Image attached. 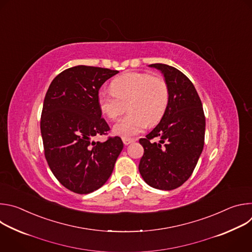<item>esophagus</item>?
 <instances>
[{
  "label": "esophagus",
  "mask_w": 252,
  "mask_h": 252,
  "mask_svg": "<svg viewBox=\"0 0 252 252\" xmlns=\"http://www.w3.org/2000/svg\"><path fill=\"white\" fill-rule=\"evenodd\" d=\"M123 141H124V143H125L126 146H128L129 143H131V142L134 141V139H133V138H126V137H123Z\"/></svg>",
  "instance_id": "obj_1"
}]
</instances>
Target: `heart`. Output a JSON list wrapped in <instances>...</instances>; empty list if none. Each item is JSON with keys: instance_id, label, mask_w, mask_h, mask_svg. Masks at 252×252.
<instances>
[{"instance_id": "obj_1", "label": "heart", "mask_w": 252, "mask_h": 252, "mask_svg": "<svg viewBox=\"0 0 252 252\" xmlns=\"http://www.w3.org/2000/svg\"><path fill=\"white\" fill-rule=\"evenodd\" d=\"M113 92L100 91L97 104L100 112L110 120H117L126 111L129 114L113 127L115 134L129 138L148 126L156 125L162 118L169 97L166 81L148 73H127L115 79Z\"/></svg>"}]
</instances>
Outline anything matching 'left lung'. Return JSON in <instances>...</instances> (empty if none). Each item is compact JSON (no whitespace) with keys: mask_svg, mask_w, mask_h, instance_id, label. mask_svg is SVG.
Listing matches in <instances>:
<instances>
[{"mask_svg":"<svg viewBox=\"0 0 252 252\" xmlns=\"http://www.w3.org/2000/svg\"><path fill=\"white\" fill-rule=\"evenodd\" d=\"M167 83L169 97L159 124L140 138L145 153L138 169L149 186L171 190L184 185L195 168L202 153L205 117L199 95L190 80L177 68L153 63ZM158 138V143L152 139Z\"/></svg>","mask_w":252,"mask_h":252,"instance_id":"1","label":"left lung"}]
</instances>
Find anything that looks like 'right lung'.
Segmentation results:
<instances>
[{
    "instance_id": "add662e5",
    "label": "right lung",
    "mask_w": 252,
    "mask_h": 252,
    "mask_svg": "<svg viewBox=\"0 0 252 252\" xmlns=\"http://www.w3.org/2000/svg\"><path fill=\"white\" fill-rule=\"evenodd\" d=\"M118 73L76 65L59 74L46 94L41 117L45 157L56 178L70 191L88 194L102 187L123 151L120 136L94 140L110 130L101 119L98 91Z\"/></svg>"
}]
</instances>
